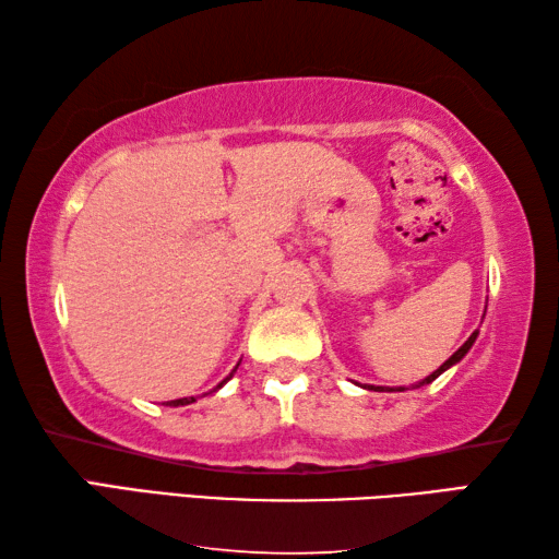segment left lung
I'll list each match as a JSON object with an SVG mask.
<instances>
[{
	"instance_id": "left-lung-1",
	"label": "left lung",
	"mask_w": 559,
	"mask_h": 559,
	"mask_svg": "<svg viewBox=\"0 0 559 559\" xmlns=\"http://www.w3.org/2000/svg\"><path fill=\"white\" fill-rule=\"evenodd\" d=\"M476 335H478V330H476V333H473V335H471V337L466 340V343H463V345H461V347L456 349V353H453V355H451V357L447 359V362H443V365L439 367V370H437V372H431V374L427 377V380H424V382H419V384H416V386H421V384H429V382H433V380H437V377H439V374H441L443 370H449V367H451V365H456V362H459V359H461L463 355H466V353H468V349H471V345H473V343H476ZM400 392H402V390H400Z\"/></svg>"
}]
</instances>
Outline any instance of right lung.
<instances>
[{"mask_svg":"<svg viewBox=\"0 0 559 559\" xmlns=\"http://www.w3.org/2000/svg\"><path fill=\"white\" fill-rule=\"evenodd\" d=\"M229 377H231V374H229ZM229 377H226V380H229ZM226 380H224V382H226ZM224 382H222V384H224ZM222 384H219V386H222ZM189 402H194V396H185V400H175V402H167V404H169V406H179V404H189Z\"/></svg>","mask_w":559,"mask_h":559,"instance_id":"add662e5","label":"right lung"}]
</instances>
